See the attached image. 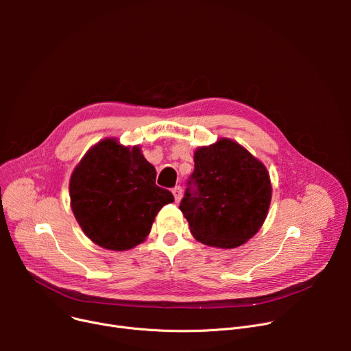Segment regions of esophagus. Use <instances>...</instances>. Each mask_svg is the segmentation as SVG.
Here are the masks:
<instances>
[{
    "label": "esophagus",
    "mask_w": 351,
    "mask_h": 351,
    "mask_svg": "<svg viewBox=\"0 0 351 351\" xmlns=\"http://www.w3.org/2000/svg\"><path fill=\"white\" fill-rule=\"evenodd\" d=\"M172 193H173V196H175V202H180V199H182V188H180V186L173 188Z\"/></svg>",
    "instance_id": "obj_1"
}]
</instances>
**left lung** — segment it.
<instances>
[{"label":"left lung","mask_w":351,"mask_h":351,"mask_svg":"<svg viewBox=\"0 0 351 351\" xmlns=\"http://www.w3.org/2000/svg\"><path fill=\"white\" fill-rule=\"evenodd\" d=\"M196 191L186 189L179 209L197 242L234 249L252 239L269 213L270 175L262 160L229 138L193 154Z\"/></svg>","instance_id":"obj_1"}]
</instances>
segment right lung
Returning a JSON list of instances; mask_svg holds the SVG:
<instances>
[{
    "label": "right lung",
    "mask_w": 351,
    "mask_h": 351,
    "mask_svg": "<svg viewBox=\"0 0 351 351\" xmlns=\"http://www.w3.org/2000/svg\"><path fill=\"white\" fill-rule=\"evenodd\" d=\"M141 146L105 138L90 146L69 179L71 209L95 245L129 250L149 234L158 212L175 200L159 188Z\"/></svg>",
    "instance_id": "right-lung-1"
}]
</instances>
